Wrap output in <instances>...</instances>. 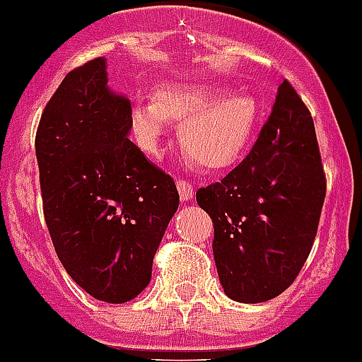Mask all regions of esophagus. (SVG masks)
Instances as JSON below:
<instances>
[{"mask_svg": "<svg viewBox=\"0 0 362 362\" xmlns=\"http://www.w3.org/2000/svg\"><path fill=\"white\" fill-rule=\"evenodd\" d=\"M175 183H177L179 197L183 201L192 199V196H194V185H192V181H188V179H177Z\"/></svg>", "mask_w": 362, "mask_h": 362, "instance_id": "34e87169", "label": "esophagus"}]
</instances>
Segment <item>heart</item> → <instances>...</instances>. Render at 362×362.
<instances>
[{
  "label": "heart",
  "instance_id": "1",
  "mask_svg": "<svg viewBox=\"0 0 362 362\" xmlns=\"http://www.w3.org/2000/svg\"><path fill=\"white\" fill-rule=\"evenodd\" d=\"M179 141L197 165L219 170L238 161L259 119L252 95L214 83H172L156 98L136 99L132 129L145 150L156 152L168 119H179Z\"/></svg>",
  "mask_w": 362,
  "mask_h": 362
}]
</instances>
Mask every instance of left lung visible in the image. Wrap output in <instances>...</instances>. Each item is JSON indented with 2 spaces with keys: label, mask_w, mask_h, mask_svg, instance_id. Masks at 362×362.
Listing matches in <instances>:
<instances>
[{
  "label": "left lung",
  "mask_w": 362,
  "mask_h": 362,
  "mask_svg": "<svg viewBox=\"0 0 362 362\" xmlns=\"http://www.w3.org/2000/svg\"><path fill=\"white\" fill-rule=\"evenodd\" d=\"M325 196L312 114L283 81L248 156L196 192L214 223V259L230 299L263 303L288 288L312 250Z\"/></svg>",
  "instance_id": "left-lung-1"
}]
</instances>
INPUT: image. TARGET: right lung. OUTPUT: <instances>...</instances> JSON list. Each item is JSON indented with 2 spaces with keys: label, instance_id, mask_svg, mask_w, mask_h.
<instances>
[{
  "label": "right lung",
  "instance_id": "add662e5",
  "mask_svg": "<svg viewBox=\"0 0 362 362\" xmlns=\"http://www.w3.org/2000/svg\"><path fill=\"white\" fill-rule=\"evenodd\" d=\"M132 108L107 88L105 59L70 70L36 132L43 216L66 274L112 305L148 286L179 206L174 179L129 139Z\"/></svg>",
  "mask_w": 362,
  "mask_h": 362
}]
</instances>
